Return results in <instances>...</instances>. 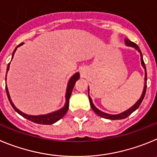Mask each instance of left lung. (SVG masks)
Segmentation results:
<instances>
[{
    "label": "left lung",
    "instance_id": "8db88e82",
    "mask_svg": "<svg viewBox=\"0 0 157 157\" xmlns=\"http://www.w3.org/2000/svg\"><path fill=\"white\" fill-rule=\"evenodd\" d=\"M125 43H126V44L128 45V46L135 48L136 49V50H138V52H140L141 61H142V66H143L144 68H145V86H144L143 92H142V97H141V98H140V99L138 100V101H137L136 103H135V105H134L133 106L131 107V108H130L129 109L126 110L125 112L121 113H120V114H117V115H111V114H108V113H105L101 112V111H100L99 109H97L95 106H94V104H93V102H92V100H91V98H90V96H89V89H88V97H89V100H90V104H91V109H92L93 111H94V112L96 114H98V115L99 116V117H103V118H105V119H109V120H122V119H125V118H127V117H128V116L131 115V114L132 113H133L134 111H135V110H136L137 109H138V107H139V105H140L141 103H142V100H143L144 97H145V91H146V87H147V82H146V80H147V74H146V69H145V63H144V60H143V58H142V52H141V50H140V49H139V48H138V46L136 44L134 43V42H132V41H131V40H128V39H126V40H125Z\"/></svg>",
    "mask_w": 157,
    "mask_h": 157
}]
</instances>
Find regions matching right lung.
Here are the masks:
<instances>
[{
    "instance_id": "obj_1",
    "label": "right lung",
    "mask_w": 157,
    "mask_h": 157,
    "mask_svg": "<svg viewBox=\"0 0 157 157\" xmlns=\"http://www.w3.org/2000/svg\"><path fill=\"white\" fill-rule=\"evenodd\" d=\"M23 43H21L20 44H19L17 47H19L20 45H22ZM16 51V48L14 50L13 52V55H12V58H13L14 53ZM9 66H10V63H8V68H7V72L9 70ZM79 77H80V74L79 73H77L76 74L73 76V77L70 78V81L68 83V86H67V90H66V104H65V106L63 107V109H61L58 110L56 112L52 113L49 114H46V115H41V116H30V115H27V114H25L23 113H22L20 110H19L14 105V104L12 103V100L10 99V96L9 94H8V87L7 86H5V88H6V93L7 95H8V100H9L10 103H11V105L13 107L14 109L16 111L17 113L19 114H20L22 117H23L24 118H26V119L29 120V121H32L33 123H36V124H45V125H50V124H54V123L57 122L58 121L61 119L62 117L65 115V114L67 113L69 109V100H70V95H71L72 91H73V87L75 85V83L77 80L79 79Z\"/></svg>"
}]
</instances>
